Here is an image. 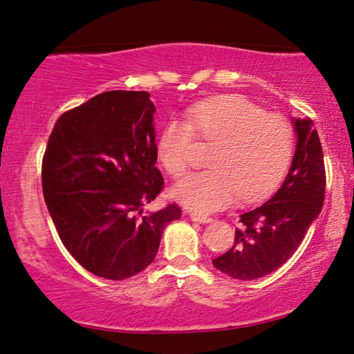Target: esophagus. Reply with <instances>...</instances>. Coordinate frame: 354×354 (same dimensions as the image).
<instances>
[{
  "label": "esophagus",
  "instance_id": "34e87169",
  "mask_svg": "<svg viewBox=\"0 0 354 354\" xmlns=\"http://www.w3.org/2000/svg\"><path fill=\"white\" fill-rule=\"evenodd\" d=\"M189 218H192L193 221H198L201 223V225H205V223H210L212 218L207 215H201V214H189Z\"/></svg>",
  "mask_w": 354,
  "mask_h": 354
}]
</instances>
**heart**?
Instances as JSON below:
<instances>
[{
	"mask_svg": "<svg viewBox=\"0 0 354 354\" xmlns=\"http://www.w3.org/2000/svg\"><path fill=\"white\" fill-rule=\"evenodd\" d=\"M196 139L212 144L210 169L189 174L172 188L185 207L209 214L234 199L253 201L281 180L290 166L295 134L290 122L266 113L237 95L214 97L192 106L187 123L167 120L156 139L158 158L172 177L187 171Z\"/></svg>",
	"mask_w": 354,
	"mask_h": 354,
	"instance_id": "1",
	"label": "heart"
}]
</instances>
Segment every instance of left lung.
Segmentation results:
<instances>
[{"mask_svg": "<svg viewBox=\"0 0 354 354\" xmlns=\"http://www.w3.org/2000/svg\"><path fill=\"white\" fill-rule=\"evenodd\" d=\"M296 149L283 183L266 203L241 215L234 247L212 263L237 280H254L281 268L318 218L324 203L323 149L310 118H291Z\"/></svg>", "mask_w": 354, "mask_h": 354, "instance_id": "left-lung-1", "label": "left lung"}]
</instances>
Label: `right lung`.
Segmentation results:
<instances>
[{"instance_id": "add662e5", "label": "right lung", "mask_w": 354, "mask_h": 354, "mask_svg": "<svg viewBox=\"0 0 354 354\" xmlns=\"http://www.w3.org/2000/svg\"><path fill=\"white\" fill-rule=\"evenodd\" d=\"M147 91H106L58 118L42 160V193L63 245L91 274L129 279L158 253L176 204L144 212L165 180L155 162Z\"/></svg>"}]
</instances>
